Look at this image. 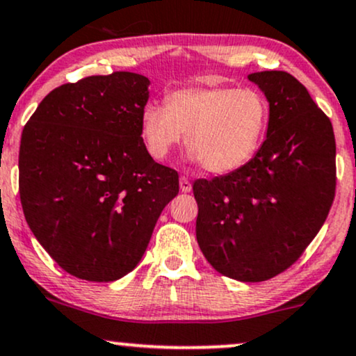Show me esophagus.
Instances as JSON below:
<instances>
[{
  "label": "esophagus",
  "mask_w": 356,
  "mask_h": 356,
  "mask_svg": "<svg viewBox=\"0 0 356 356\" xmlns=\"http://www.w3.org/2000/svg\"><path fill=\"white\" fill-rule=\"evenodd\" d=\"M179 190H181L183 193H190V191H191V183H190V179L185 178V177L179 178Z\"/></svg>",
  "instance_id": "obj_1"
}]
</instances>
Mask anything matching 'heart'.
Returning a JSON list of instances; mask_svg holds the SVG:
<instances>
[{
	"label": "heart",
	"instance_id": "obj_1",
	"mask_svg": "<svg viewBox=\"0 0 356 356\" xmlns=\"http://www.w3.org/2000/svg\"><path fill=\"white\" fill-rule=\"evenodd\" d=\"M267 122V99L251 87H183L166 95V105H145L140 130L145 148L156 160H166L186 134L191 160L221 175L251 160Z\"/></svg>",
	"mask_w": 356,
	"mask_h": 356
}]
</instances>
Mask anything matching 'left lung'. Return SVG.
<instances>
[{
  "mask_svg": "<svg viewBox=\"0 0 356 356\" xmlns=\"http://www.w3.org/2000/svg\"><path fill=\"white\" fill-rule=\"evenodd\" d=\"M269 104L266 140L225 177L196 179V239L219 274L262 282L302 256L335 196V135L309 90L282 71L248 76Z\"/></svg>",
  "mask_w": 356,
  "mask_h": 356,
  "instance_id": "obj_1",
  "label": "left lung"
}]
</instances>
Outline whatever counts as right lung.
Listing matches in <instances>:
<instances>
[{
  "label": "right lung",
  "mask_w": 356,
  "mask_h": 356,
  "mask_svg": "<svg viewBox=\"0 0 356 356\" xmlns=\"http://www.w3.org/2000/svg\"><path fill=\"white\" fill-rule=\"evenodd\" d=\"M148 81L134 72L57 87L26 124L19 196L34 238L65 272L112 282L138 266L178 195V173L145 148Z\"/></svg>",
  "instance_id": "obj_1"
}]
</instances>
